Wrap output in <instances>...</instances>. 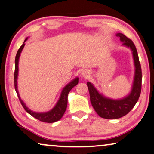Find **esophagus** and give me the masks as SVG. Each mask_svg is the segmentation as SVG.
Listing matches in <instances>:
<instances>
[{
    "instance_id": "1",
    "label": "esophagus",
    "mask_w": 154,
    "mask_h": 154,
    "mask_svg": "<svg viewBox=\"0 0 154 154\" xmlns=\"http://www.w3.org/2000/svg\"><path fill=\"white\" fill-rule=\"evenodd\" d=\"M90 76V72L89 70H87V69H85V70L82 71V77H85V78H88Z\"/></svg>"
}]
</instances>
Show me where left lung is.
<instances>
[{
  "label": "left lung",
  "mask_w": 154,
  "mask_h": 154,
  "mask_svg": "<svg viewBox=\"0 0 154 154\" xmlns=\"http://www.w3.org/2000/svg\"><path fill=\"white\" fill-rule=\"evenodd\" d=\"M116 36L120 37L123 46L128 47L132 51L135 67L134 82L130 93L125 97L118 100L105 97L99 94L91 82H88L87 83L92 106L98 116L105 119H118L128 114L137 103L141 89L142 74L135 45L132 40L121 33H118Z\"/></svg>",
  "instance_id": "obj_1"
}]
</instances>
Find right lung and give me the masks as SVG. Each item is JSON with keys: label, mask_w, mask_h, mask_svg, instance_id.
<instances>
[{"label": "right lung", "mask_w": 154, "mask_h": 154, "mask_svg": "<svg viewBox=\"0 0 154 154\" xmlns=\"http://www.w3.org/2000/svg\"><path fill=\"white\" fill-rule=\"evenodd\" d=\"M28 38H26L23 43V44L20 46L19 50L17 51V54L15 56V72H14V82H15V91L17 94V96L19 98L20 103H21L22 106H23L24 110L28 112L29 114H30L31 116L37 119V120H40V121L44 122H48V123H52V122H56L58 120L62 118L63 115H64L65 110H66L67 106V96H68L69 92L70 91V90L78 84L79 82V78L78 77H76L75 79H74L72 81H71L70 82L65 86L63 88L62 92H61L60 96L59 98V100L57 102L56 106H54V108L51 110H49L48 112H36L32 111L30 109L26 107L25 103L22 101V99L20 97L19 92L17 90V75H18V62H19V58L20 53H21L22 49H23L24 45V42L27 40Z\"/></svg>", "instance_id": "obj_1"}]
</instances>
